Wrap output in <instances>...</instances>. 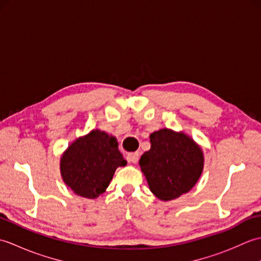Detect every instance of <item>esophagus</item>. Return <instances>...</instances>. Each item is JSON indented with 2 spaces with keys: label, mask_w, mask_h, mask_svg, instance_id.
Instances as JSON below:
<instances>
[{
  "label": "esophagus",
  "mask_w": 261,
  "mask_h": 261,
  "mask_svg": "<svg viewBox=\"0 0 261 261\" xmlns=\"http://www.w3.org/2000/svg\"><path fill=\"white\" fill-rule=\"evenodd\" d=\"M126 159L129 163L137 164L139 160V152H129L126 154Z\"/></svg>",
  "instance_id": "34e87169"
}]
</instances>
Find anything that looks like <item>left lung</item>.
I'll return each mask as SVG.
<instances>
[{"mask_svg": "<svg viewBox=\"0 0 261 261\" xmlns=\"http://www.w3.org/2000/svg\"><path fill=\"white\" fill-rule=\"evenodd\" d=\"M151 148L140 158L150 191L162 201L187 193L203 170V152L190 137L162 129L150 135Z\"/></svg>", "mask_w": 261, "mask_h": 261, "instance_id": "obj_1", "label": "left lung"}]
</instances>
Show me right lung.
Here are the masks:
<instances>
[{
    "instance_id": "1",
    "label": "right lung",
    "mask_w": 261,
    "mask_h": 261,
    "mask_svg": "<svg viewBox=\"0 0 261 261\" xmlns=\"http://www.w3.org/2000/svg\"><path fill=\"white\" fill-rule=\"evenodd\" d=\"M125 165L115 138L93 130L68 147L60 170L65 184L77 195L95 198L107 190L115 169Z\"/></svg>"
}]
</instances>
